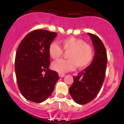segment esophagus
Wrapping results in <instances>:
<instances>
[{"instance_id":"esophagus-1","label":"esophagus","mask_w":124,"mask_h":124,"mask_svg":"<svg viewBox=\"0 0 124 124\" xmlns=\"http://www.w3.org/2000/svg\"><path fill=\"white\" fill-rule=\"evenodd\" d=\"M59 76L60 77H63L65 76V74H64L59 73Z\"/></svg>"}]
</instances>
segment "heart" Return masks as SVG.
<instances>
[{
	"label": "heart",
	"mask_w": 124,
	"mask_h": 124,
	"mask_svg": "<svg viewBox=\"0 0 124 124\" xmlns=\"http://www.w3.org/2000/svg\"><path fill=\"white\" fill-rule=\"evenodd\" d=\"M59 42L62 48L56 42L50 43L48 47L49 55L52 58L57 59L62 57L63 51L68 53L67 57L68 59L55 61L52 63L53 70L64 73L73 70L76 67L79 70L84 69L91 64L94 56V51L92 46L86 43L84 40L69 37L61 39Z\"/></svg>",
	"instance_id": "heart-1"
}]
</instances>
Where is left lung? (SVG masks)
Masks as SVG:
<instances>
[{
  "mask_svg": "<svg viewBox=\"0 0 124 124\" xmlns=\"http://www.w3.org/2000/svg\"><path fill=\"white\" fill-rule=\"evenodd\" d=\"M94 47L95 56L92 63L77 76L69 91L74 101L85 104L93 100L100 91L106 76L107 56L103 43L98 37L88 33Z\"/></svg>",
  "mask_w": 124,
  "mask_h": 124,
  "instance_id": "obj_1",
  "label": "left lung"
}]
</instances>
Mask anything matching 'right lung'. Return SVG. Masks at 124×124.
I'll use <instances>...</instances> for the list:
<instances>
[{"label": "right lung", "mask_w": 124, "mask_h": 124, "mask_svg": "<svg viewBox=\"0 0 124 124\" xmlns=\"http://www.w3.org/2000/svg\"><path fill=\"white\" fill-rule=\"evenodd\" d=\"M56 36V32L35 30L22 39L17 48L15 59L17 85L22 95L32 102L46 100L59 78L57 72L49 68L48 47Z\"/></svg>", "instance_id": "right-lung-1"}]
</instances>
